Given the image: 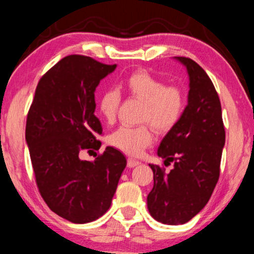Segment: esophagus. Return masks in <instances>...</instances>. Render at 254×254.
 <instances>
[{"mask_svg":"<svg viewBox=\"0 0 254 254\" xmlns=\"http://www.w3.org/2000/svg\"><path fill=\"white\" fill-rule=\"evenodd\" d=\"M140 163L139 160H135V159H133V158H128L127 159V166L128 168H135V166H138V165H140Z\"/></svg>","mask_w":254,"mask_h":254,"instance_id":"obj_1","label":"esophagus"}]
</instances>
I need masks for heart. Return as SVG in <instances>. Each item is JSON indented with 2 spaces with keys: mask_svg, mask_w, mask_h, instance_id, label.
Wrapping results in <instances>:
<instances>
[{
  "mask_svg": "<svg viewBox=\"0 0 254 254\" xmlns=\"http://www.w3.org/2000/svg\"><path fill=\"white\" fill-rule=\"evenodd\" d=\"M121 86L129 96L144 102L141 121L148 122L157 132H168L181 120L187 100L184 91L178 86L166 85L164 80L146 71L130 73ZM120 102L121 94L115 88L107 89L101 95L98 109L102 118L109 124L115 120ZM150 125L119 127L109 136L110 144L130 156H139L154 140Z\"/></svg>",
  "mask_w": 254,
  "mask_h": 254,
  "instance_id": "heart-1",
  "label": "heart"
}]
</instances>
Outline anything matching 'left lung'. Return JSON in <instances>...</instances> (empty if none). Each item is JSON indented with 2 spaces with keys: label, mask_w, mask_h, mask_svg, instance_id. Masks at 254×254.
<instances>
[{
  "label": "left lung",
  "mask_w": 254,
  "mask_h": 254,
  "mask_svg": "<svg viewBox=\"0 0 254 254\" xmlns=\"http://www.w3.org/2000/svg\"><path fill=\"white\" fill-rule=\"evenodd\" d=\"M189 74L188 104L181 120L164 136L158 156L171 171L150 164L153 189L147 208L157 221L183 225L204 208L220 176L226 133L221 103L209 76L196 62L175 57Z\"/></svg>",
  "instance_id": "left-lung-1"
}]
</instances>
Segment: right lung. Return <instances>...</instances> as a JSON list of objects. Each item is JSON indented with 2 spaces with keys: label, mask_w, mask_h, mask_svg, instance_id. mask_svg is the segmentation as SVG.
I'll use <instances>...</instances> for the list:
<instances>
[{
  "label": "right lung",
  "mask_w": 254,
  "mask_h": 254,
  "mask_svg": "<svg viewBox=\"0 0 254 254\" xmlns=\"http://www.w3.org/2000/svg\"><path fill=\"white\" fill-rule=\"evenodd\" d=\"M115 68L86 56L65 57L39 80L27 115L39 192L51 210L73 223L95 221L109 209L126 168L124 154L110 146L94 162L79 158L82 150L101 147L95 90Z\"/></svg>",
  "instance_id": "obj_1"
}]
</instances>
